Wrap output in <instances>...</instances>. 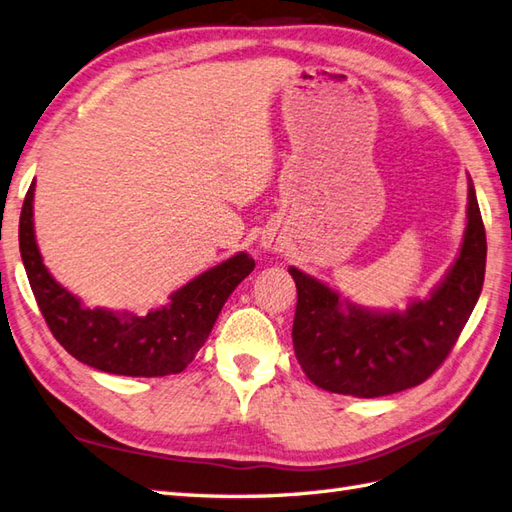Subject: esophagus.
<instances>
[{"instance_id":"esophagus-1","label":"esophagus","mask_w":512,"mask_h":512,"mask_svg":"<svg viewBox=\"0 0 512 512\" xmlns=\"http://www.w3.org/2000/svg\"><path fill=\"white\" fill-rule=\"evenodd\" d=\"M260 247H263L265 252H282L285 243H282V238L276 234H265L263 241H260Z\"/></svg>"}]
</instances>
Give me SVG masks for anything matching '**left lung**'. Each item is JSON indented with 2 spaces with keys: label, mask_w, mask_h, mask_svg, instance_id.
Returning <instances> with one entry per match:
<instances>
[{
  "label": "left lung",
  "mask_w": 512,
  "mask_h": 512,
  "mask_svg": "<svg viewBox=\"0 0 512 512\" xmlns=\"http://www.w3.org/2000/svg\"><path fill=\"white\" fill-rule=\"evenodd\" d=\"M486 232L469 179L467 230L456 263L427 300L405 313L370 311L324 282L289 267L298 287L293 350L317 388L374 399L427 381L449 357L480 298Z\"/></svg>",
  "instance_id": "left-lung-1"
}]
</instances>
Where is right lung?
<instances>
[{
  "label": "right lung",
  "instance_id": "right-lung-1",
  "mask_svg": "<svg viewBox=\"0 0 512 512\" xmlns=\"http://www.w3.org/2000/svg\"><path fill=\"white\" fill-rule=\"evenodd\" d=\"M34 181L19 217V252L45 324L78 361L124 377H166L184 370L206 344L230 293L252 274L254 258L241 252L203 271L170 295V304L138 317L85 309L43 265L32 221Z\"/></svg>",
  "mask_w": 512,
  "mask_h": 512
}]
</instances>
